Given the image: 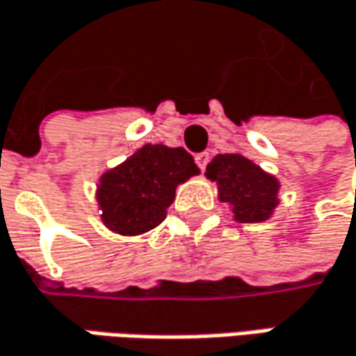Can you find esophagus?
I'll return each mask as SVG.
<instances>
[{"instance_id": "34e87169", "label": "esophagus", "mask_w": 356, "mask_h": 356, "mask_svg": "<svg viewBox=\"0 0 356 356\" xmlns=\"http://www.w3.org/2000/svg\"><path fill=\"white\" fill-rule=\"evenodd\" d=\"M195 163H197V167L201 171H205V167H207V163H209V153H197V155H195Z\"/></svg>"}]
</instances>
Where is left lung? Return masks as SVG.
Returning <instances> with one entry per match:
<instances>
[{"label": "left lung", "instance_id": "left-lung-1", "mask_svg": "<svg viewBox=\"0 0 356 356\" xmlns=\"http://www.w3.org/2000/svg\"><path fill=\"white\" fill-rule=\"evenodd\" d=\"M205 175L218 181L220 199L232 205L236 220L241 223L266 221L278 205V179L241 155H218L207 165Z\"/></svg>", "mask_w": 356, "mask_h": 356}]
</instances>
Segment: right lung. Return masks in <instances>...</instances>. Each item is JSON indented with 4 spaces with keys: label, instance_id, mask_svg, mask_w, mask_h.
I'll use <instances>...</instances> for the list:
<instances>
[{
    "label": "right lung",
    "instance_id": "right-lung-1",
    "mask_svg": "<svg viewBox=\"0 0 356 356\" xmlns=\"http://www.w3.org/2000/svg\"><path fill=\"white\" fill-rule=\"evenodd\" d=\"M197 173V165L185 149L145 145L100 179L96 199L104 225L122 236L157 227L175 199V187Z\"/></svg>",
    "mask_w": 356,
    "mask_h": 356
}]
</instances>
